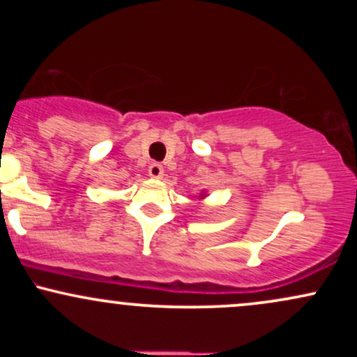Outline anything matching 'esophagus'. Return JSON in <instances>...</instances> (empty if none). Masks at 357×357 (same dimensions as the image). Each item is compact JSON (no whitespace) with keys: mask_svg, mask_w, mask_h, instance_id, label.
<instances>
[{"mask_svg":"<svg viewBox=\"0 0 357 357\" xmlns=\"http://www.w3.org/2000/svg\"><path fill=\"white\" fill-rule=\"evenodd\" d=\"M162 174H165V167L161 165H158V162H153V165L149 166V176L154 179H159L162 178Z\"/></svg>","mask_w":357,"mask_h":357,"instance_id":"34e87169","label":"esophagus"}]
</instances>
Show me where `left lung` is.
Wrapping results in <instances>:
<instances>
[{
	"mask_svg": "<svg viewBox=\"0 0 357 357\" xmlns=\"http://www.w3.org/2000/svg\"><path fill=\"white\" fill-rule=\"evenodd\" d=\"M202 198H203V195H202Z\"/></svg>",
	"mask_w": 357,
	"mask_h": 357,
	"instance_id": "left-lung-1",
	"label": "left lung"
}]
</instances>
